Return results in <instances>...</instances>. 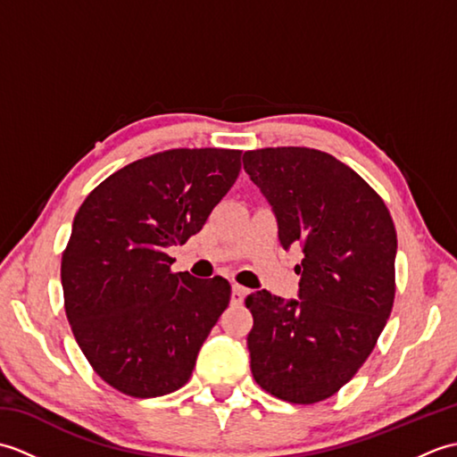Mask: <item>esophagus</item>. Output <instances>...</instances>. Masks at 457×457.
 <instances>
[{"mask_svg": "<svg viewBox=\"0 0 457 457\" xmlns=\"http://www.w3.org/2000/svg\"><path fill=\"white\" fill-rule=\"evenodd\" d=\"M245 295H247V288L239 287V285L231 287V304H241V303H244Z\"/></svg>", "mask_w": 457, "mask_h": 457, "instance_id": "esophagus-1", "label": "esophagus"}]
</instances>
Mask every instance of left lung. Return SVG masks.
I'll list each match as a JSON object with an SVG mask.
<instances>
[{
  "mask_svg": "<svg viewBox=\"0 0 457 457\" xmlns=\"http://www.w3.org/2000/svg\"><path fill=\"white\" fill-rule=\"evenodd\" d=\"M280 245L303 247L298 298L249 295L251 373L295 404L337 393L373 352L395 300L396 231L381 196L336 157L306 147L247 151Z\"/></svg>",
  "mask_w": 457,
  "mask_h": 457,
  "instance_id": "left-lung-1",
  "label": "left lung"
}]
</instances>
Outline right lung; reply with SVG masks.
Wrapping results in <instances>:
<instances>
[{"mask_svg":"<svg viewBox=\"0 0 457 457\" xmlns=\"http://www.w3.org/2000/svg\"><path fill=\"white\" fill-rule=\"evenodd\" d=\"M241 151L172 149L135 161L90 192L62 253L64 308L94 371L129 396L180 389L229 304L223 277L170 273L234 187Z\"/></svg>","mask_w":457,"mask_h":457,"instance_id":"right-lung-1","label":"right lung"}]
</instances>
